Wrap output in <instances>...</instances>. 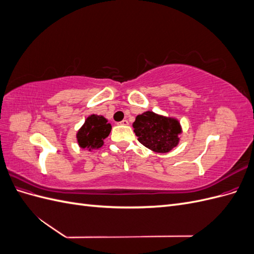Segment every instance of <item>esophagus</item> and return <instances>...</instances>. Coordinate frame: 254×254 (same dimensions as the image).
<instances>
[{
  "label": "esophagus",
  "instance_id": "esophagus-1",
  "mask_svg": "<svg viewBox=\"0 0 254 254\" xmlns=\"http://www.w3.org/2000/svg\"><path fill=\"white\" fill-rule=\"evenodd\" d=\"M129 124V122L127 120H123L122 122H120V125H124V126H127Z\"/></svg>",
  "mask_w": 254,
  "mask_h": 254
}]
</instances>
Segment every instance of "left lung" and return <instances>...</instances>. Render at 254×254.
Masks as SVG:
<instances>
[{"label": "left lung", "mask_w": 254, "mask_h": 254, "mask_svg": "<svg viewBox=\"0 0 254 254\" xmlns=\"http://www.w3.org/2000/svg\"><path fill=\"white\" fill-rule=\"evenodd\" d=\"M132 126L139 142L155 152H170L180 142L182 127L176 118L146 111L137 115Z\"/></svg>", "instance_id": "1"}]
</instances>
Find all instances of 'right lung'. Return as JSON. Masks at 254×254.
Returning a JSON list of instances; mask_svg holds the SVG:
<instances>
[{"mask_svg":"<svg viewBox=\"0 0 254 254\" xmlns=\"http://www.w3.org/2000/svg\"><path fill=\"white\" fill-rule=\"evenodd\" d=\"M111 124L103 115L91 114L76 133V140L82 149L92 151L101 148L111 132Z\"/></svg>","mask_w":254,"mask_h":254,"instance_id":"add662e5","label":"right lung"}]
</instances>
